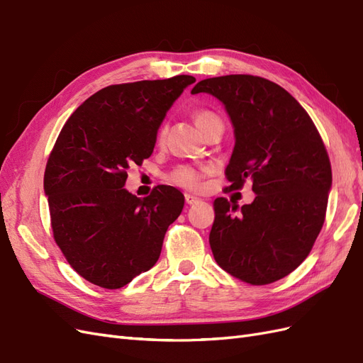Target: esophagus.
<instances>
[{
	"mask_svg": "<svg viewBox=\"0 0 363 363\" xmlns=\"http://www.w3.org/2000/svg\"><path fill=\"white\" fill-rule=\"evenodd\" d=\"M184 201H186V204H194L199 201V199H196V196L192 194H184Z\"/></svg>",
	"mask_w": 363,
	"mask_h": 363,
	"instance_id": "34e87169",
	"label": "esophagus"
}]
</instances>
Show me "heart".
<instances>
[{
  "instance_id": "heart-1",
  "label": "heart",
  "mask_w": 363,
  "mask_h": 363,
  "mask_svg": "<svg viewBox=\"0 0 363 363\" xmlns=\"http://www.w3.org/2000/svg\"><path fill=\"white\" fill-rule=\"evenodd\" d=\"M194 121L196 127L201 131H204L208 125L218 123L219 119L213 112L211 111H196L194 113ZM159 140H162V133L159 135ZM212 171L211 164H201V167H191V164H180V167L174 168L168 175L167 182H169L174 186H179V188L196 191L203 186V177Z\"/></svg>"
}]
</instances>
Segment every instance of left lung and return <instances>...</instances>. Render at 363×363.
<instances>
[{"mask_svg": "<svg viewBox=\"0 0 363 363\" xmlns=\"http://www.w3.org/2000/svg\"><path fill=\"white\" fill-rule=\"evenodd\" d=\"M201 92L221 101L232 121L230 189L251 179L256 194L242 207L215 200L213 257L247 283L277 281L300 267L324 224L332 167L323 139L300 103L262 77H213L191 91Z\"/></svg>", "mask_w": 363, "mask_h": 363, "instance_id": "8db88e82", "label": "left lung"}]
</instances>
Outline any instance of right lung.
<instances>
[{"label": "right lung", "instance_id": "1", "mask_svg": "<svg viewBox=\"0 0 363 363\" xmlns=\"http://www.w3.org/2000/svg\"><path fill=\"white\" fill-rule=\"evenodd\" d=\"M192 75L107 86L77 108L54 145L43 191L56 244L83 279L106 289L125 286L156 265L164 233L184 196L157 186L138 199L127 169L155 150L157 130Z\"/></svg>", "mask_w": 363, "mask_h": 363}]
</instances>
